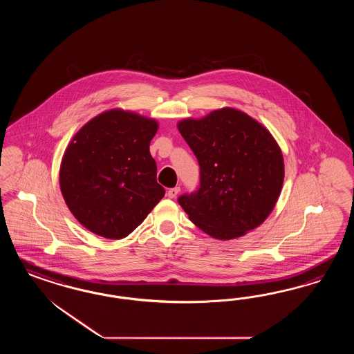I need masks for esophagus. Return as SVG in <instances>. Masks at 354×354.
<instances>
[{
    "label": "esophagus",
    "mask_w": 354,
    "mask_h": 354,
    "mask_svg": "<svg viewBox=\"0 0 354 354\" xmlns=\"http://www.w3.org/2000/svg\"><path fill=\"white\" fill-rule=\"evenodd\" d=\"M180 192V188L179 187H175V188H171V189H169V192H167V196L170 197V198H175L176 196H178V193Z\"/></svg>",
    "instance_id": "1"
}]
</instances>
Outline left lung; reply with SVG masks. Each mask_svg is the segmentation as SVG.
I'll list each match as a JSON object with an SVG mask.
<instances>
[{"mask_svg": "<svg viewBox=\"0 0 354 354\" xmlns=\"http://www.w3.org/2000/svg\"><path fill=\"white\" fill-rule=\"evenodd\" d=\"M178 129L200 163V188L179 197L191 222L218 240L262 225L284 180L283 153L263 124L234 107L185 118Z\"/></svg>", "mask_w": 354, "mask_h": 354, "instance_id": "1", "label": "left lung"}]
</instances>
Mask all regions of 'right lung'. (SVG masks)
<instances>
[{
    "mask_svg": "<svg viewBox=\"0 0 354 354\" xmlns=\"http://www.w3.org/2000/svg\"><path fill=\"white\" fill-rule=\"evenodd\" d=\"M156 119L110 109L88 120L64 150L59 188L77 222L106 239L129 236L165 196L150 140Z\"/></svg>",
    "mask_w": 354,
    "mask_h": 354,
    "instance_id": "right-lung-1",
    "label": "right lung"
}]
</instances>
